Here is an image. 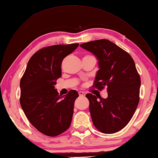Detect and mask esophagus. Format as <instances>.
Here are the masks:
<instances>
[{"label":"esophagus","instance_id":"esophagus-1","mask_svg":"<svg viewBox=\"0 0 158 158\" xmlns=\"http://www.w3.org/2000/svg\"><path fill=\"white\" fill-rule=\"evenodd\" d=\"M79 95L81 97H84L85 96V94L83 92H79Z\"/></svg>","mask_w":158,"mask_h":158}]
</instances>
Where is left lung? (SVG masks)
Segmentation results:
<instances>
[{
	"label": "left lung",
	"instance_id": "1",
	"mask_svg": "<svg viewBox=\"0 0 158 158\" xmlns=\"http://www.w3.org/2000/svg\"><path fill=\"white\" fill-rule=\"evenodd\" d=\"M80 46L98 60L100 69L93 88L98 90L106 88L108 92L106 98L86 94L93 124L102 133H115L129 123L139 102L140 78L135 61L125 50L107 39Z\"/></svg>",
	"mask_w": 158,
	"mask_h": 158
}]
</instances>
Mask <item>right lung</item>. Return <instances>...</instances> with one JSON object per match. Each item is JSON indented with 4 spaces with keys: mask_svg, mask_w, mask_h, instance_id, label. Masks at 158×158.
<instances>
[{
    "mask_svg": "<svg viewBox=\"0 0 158 158\" xmlns=\"http://www.w3.org/2000/svg\"><path fill=\"white\" fill-rule=\"evenodd\" d=\"M79 43L45 47L32 55L20 80V105L28 121L40 132L56 136L69 128L79 94L70 90L64 98L55 89L62 75L63 59Z\"/></svg>",
    "mask_w": 158,
    "mask_h": 158,
    "instance_id": "right-lung-1",
    "label": "right lung"
}]
</instances>
